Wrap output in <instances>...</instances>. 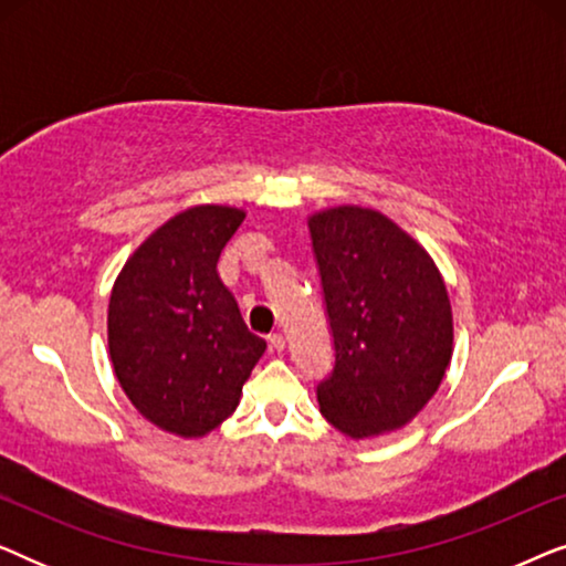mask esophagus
Returning a JSON list of instances; mask_svg holds the SVG:
<instances>
[{
	"mask_svg": "<svg viewBox=\"0 0 566 566\" xmlns=\"http://www.w3.org/2000/svg\"><path fill=\"white\" fill-rule=\"evenodd\" d=\"M270 350H273V353H283L285 350V337L281 335V332L270 335Z\"/></svg>",
	"mask_w": 566,
	"mask_h": 566,
	"instance_id": "1",
	"label": "esophagus"
}]
</instances>
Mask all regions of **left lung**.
Returning a JSON list of instances; mask_svg holds the SVG:
<instances>
[{"label":"left lung","instance_id":"left-lung-1","mask_svg":"<svg viewBox=\"0 0 566 566\" xmlns=\"http://www.w3.org/2000/svg\"><path fill=\"white\" fill-rule=\"evenodd\" d=\"M335 368L316 386L319 412L353 440L405 428L443 381L453 312L428 250L376 208L308 216Z\"/></svg>","mask_w":566,"mask_h":566}]
</instances>
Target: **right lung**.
<instances>
[{
  "label": "right lung",
  "instance_id": "add662e5",
  "mask_svg": "<svg viewBox=\"0 0 566 566\" xmlns=\"http://www.w3.org/2000/svg\"><path fill=\"white\" fill-rule=\"evenodd\" d=\"M244 211L192 206L138 244L115 277L107 347L120 389L159 430L203 438L234 412L268 343L247 329L216 262Z\"/></svg>",
  "mask_w": 566,
  "mask_h": 566
}]
</instances>
